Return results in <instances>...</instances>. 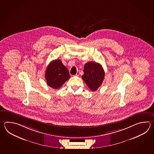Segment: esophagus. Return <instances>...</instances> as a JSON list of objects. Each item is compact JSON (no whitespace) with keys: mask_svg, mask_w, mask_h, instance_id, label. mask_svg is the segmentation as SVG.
<instances>
[{"mask_svg":"<svg viewBox=\"0 0 154 154\" xmlns=\"http://www.w3.org/2000/svg\"><path fill=\"white\" fill-rule=\"evenodd\" d=\"M80 74V71H79V70H78V71H77V72H76V75L79 76Z\"/></svg>","mask_w":154,"mask_h":154,"instance_id":"obj_1","label":"esophagus"}]
</instances>
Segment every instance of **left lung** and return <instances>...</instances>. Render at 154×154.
Here are the masks:
<instances>
[{
  "instance_id": "left-lung-1",
  "label": "left lung",
  "mask_w": 154,
  "mask_h": 154,
  "mask_svg": "<svg viewBox=\"0 0 154 154\" xmlns=\"http://www.w3.org/2000/svg\"><path fill=\"white\" fill-rule=\"evenodd\" d=\"M82 80L92 91H95L101 86L105 78V72L101 65L90 62L84 66Z\"/></svg>"
}]
</instances>
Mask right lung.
<instances>
[{
	"instance_id": "add662e5",
	"label": "right lung",
	"mask_w": 154,
	"mask_h": 154,
	"mask_svg": "<svg viewBox=\"0 0 154 154\" xmlns=\"http://www.w3.org/2000/svg\"><path fill=\"white\" fill-rule=\"evenodd\" d=\"M45 78L47 85L54 89L60 88L70 78L69 71L60 59L52 61L46 69Z\"/></svg>"
}]
</instances>
